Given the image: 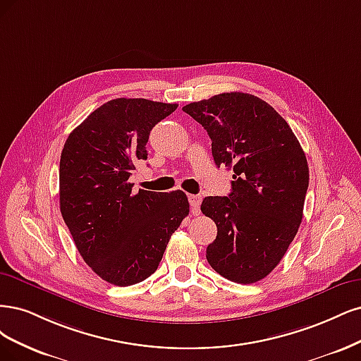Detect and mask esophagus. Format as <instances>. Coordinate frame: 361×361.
<instances>
[{"mask_svg":"<svg viewBox=\"0 0 361 361\" xmlns=\"http://www.w3.org/2000/svg\"><path fill=\"white\" fill-rule=\"evenodd\" d=\"M202 197L200 195H189V202L193 214H200V207H201Z\"/></svg>","mask_w":361,"mask_h":361,"instance_id":"1","label":"esophagus"}]
</instances>
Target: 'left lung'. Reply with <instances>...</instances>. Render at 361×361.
<instances>
[{"instance_id": "left-lung-1", "label": "left lung", "mask_w": 361, "mask_h": 361, "mask_svg": "<svg viewBox=\"0 0 361 361\" xmlns=\"http://www.w3.org/2000/svg\"><path fill=\"white\" fill-rule=\"evenodd\" d=\"M183 111L210 136L216 165L234 171L231 193L201 205L217 226L207 261L228 281L258 282L281 262L303 219L305 151L274 108L247 92H222Z\"/></svg>"}]
</instances>
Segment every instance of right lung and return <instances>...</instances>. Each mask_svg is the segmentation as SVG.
<instances>
[{
	"instance_id": "right-lung-1",
	"label": "right lung",
	"mask_w": 361,
	"mask_h": 361,
	"mask_svg": "<svg viewBox=\"0 0 361 361\" xmlns=\"http://www.w3.org/2000/svg\"><path fill=\"white\" fill-rule=\"evenodd\" d=\"M178 104L109 100L68 135L60 160V210L80 257L103 281L130 286L153 274L189 214L184 192L157 193L129 183L147 160L153 127Z\"/></svg>"
}]
</instances>
